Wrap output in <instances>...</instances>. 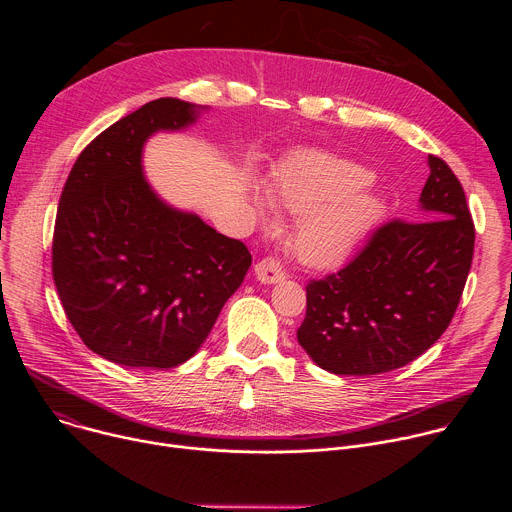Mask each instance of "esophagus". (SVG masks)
Listing matches in <instances>:
<instances>
[{"mask_svg":"<svg viewBox=\"0 0 512 512\" xmlns=\"http://www.w3.org/2000/svg\"><path fill=\"white\" fill-rule=\"evenodd\" d=\"M255 275L261 283H277L285 279V271L275 257H263L261 261H257Z\"/></svg>","mask_w":512,"mask_h":512,"instance_id":"esophagus-1","label":"esophagus"}]
</instances>
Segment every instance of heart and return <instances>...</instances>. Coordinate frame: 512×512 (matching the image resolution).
<instances>
[{
  "instance_id": "obj_1",
  "label": "heart",
  "mask_w": 512,
  "mask_h": 512,
  "mask_svg": "<svg viewBox=\"0 0 512 512\" xmlns=\"http://www.w3.org/2000/svg\"><path fill=\"white\" fill-rule=\"evenodd\" d=\"M371 180V170L352 160L300 152L279 166L271 192H253V210L259 218H267L273 206L300 216L294 233L298 257L328 267L346 259L385 214V200Z\"/></svg>"
}]
</instances>
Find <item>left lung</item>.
I'll return each instance as SVG.
<instances>
[{
  "mask_svg": "<svg viewBox=\"0 0 512 512\" xmlns=\"http://www.w3.org/2000/svg\"><path fill=\"white\" fill-rule=\"evenodd\" d=\"M425 221L381 225L350 263L306 285L298 342L334 375L389 373L423 354L450 326L470 273L474 223L452 168L427 158Z\"/></svg>",
  "mask_w": 512,
  "mask_h": 512,
  "instance_id": "1",
  "label": "left lung"
}]
</instances>
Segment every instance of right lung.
I'll return each instance as SVG.
<instances>
[{"mask_svg": "<svg viewBox=\"0 0 512 512\" xmlns=\"http://www.w3.org/2000/svg\"><path fill=\"white\" fill-rule=\"evenodd\" d=\"M200 111L172 97L145 103L87 145L60 194L58 298L81 340L123 367L186 362L251 265L241 241L166 204L141 170L148 137L184 129Z\"/></svg>", "mask_w": 512, "mask_h": 512, "instance_id": "add662e5", "label": "right lung"}]
</instances>
